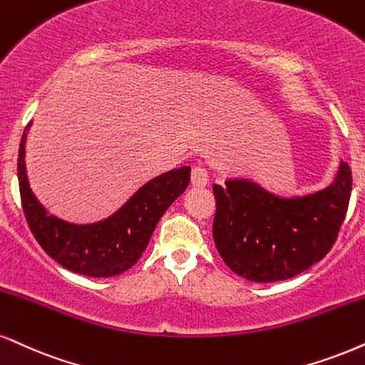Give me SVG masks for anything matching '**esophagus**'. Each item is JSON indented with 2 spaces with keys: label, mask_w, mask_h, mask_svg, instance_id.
Masks as SVG:
<instances>
[{
  "label": "esophagus",
  "mask_w": 365,
  "mask_h": 365,
  "mask_svg": "<svg viewBox=\"0 0 365 365\" xmlns=\"http://www.w3.org/2000/svg\"><path fill=\"white\" fill-rule=\"evenodd\" d=\"M191 184L195 187H203L208 184V170L203 165H196L191 170Z\"/></svg>",
  "instance_id": "1"
}]
</instances>
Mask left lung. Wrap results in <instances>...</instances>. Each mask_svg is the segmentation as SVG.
I'll return each instance as SVG.
<instances>
[{
	"instance_id": "obj_1",
	"label": "left lung",
	"mask_w": 365,
	"mask_h": 365,
	"mask_svg": "<svg viewBox=\"0 0 365 365\" xmlns=\"http://www.w3.org/2000/svg\"><path fill=\"white\" fill-rule=\"evenodd\" d=\"M213 184L215 245L225 264L254 282L294 277L334 247L352 191V173L340 162L335 181L307 196L281 197L249 179Z\"/></svg>"
}]
</instances>
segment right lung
Here are the masks:
<instances>
[{
  "instance_id": "1",
  "label": "right lung",
  "mask_w": 365,
  "mask_h": 365,
  "mask_svg": "<svg viewBox=\"0 0 365 365\" xmlns=\"http://www.w3.org/2000/svg\"><path fill=\"white\" fill-rule=\"evenodd\" d=\"M18 150V184L31 233L51 257L76 274L89 277L118 276L132 267L147 249L165 210L186 191L191 168L182 165L148 181L116 213L101 222L76 225L48 215L30 190L25 168V142Z\"/></svg>"
}]
</instances>
